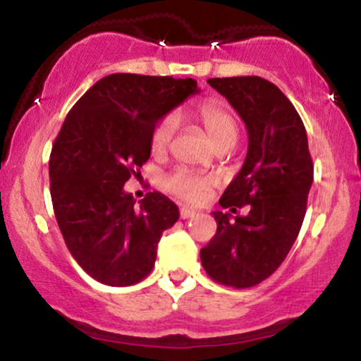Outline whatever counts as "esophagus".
<instances>
[{
  "label": "esophagus",
  "instance_id": "1",
  "mask_svg": "<svg viewBox=\"0 0 361 361\" xmlns=\"http://www.w3.org/2000/svg\"><path fill=\"white\" fill-rule=\"evenodd\" d=\"M197 215V210L190 209V207H181L180 209V217L181 219H190V217H195Z\"/></svg>",
  "mask_w": 361,
  "mask_h": 361
}]
</instances>
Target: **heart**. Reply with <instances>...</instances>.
I'll return each instance as SVG.
<instances>
[{
  "label": "heart",
  "instance_id": "1",
  "mask_svg": "<svg viewBox=\"0 0 361 361\" xmlns=\"http://www.w3.org/2000/svg\"><path fill=\"white\" fill-rule=\"evenodd\" d=\"M195 118L205 130L207 137L214 144L219 151H227L234 147L239 139V123L233 111L221 103H204L195 111ZM178 120L173 115L161 118L156 123L154 130L151 134V151L154 156H163L171 146L173 137H175ZM214 180L209 176H198L195 173L186 171V169H178V171L169 175L164 180V188L176 197L183 198L188 202H202L205 198Z\"/></svg>",
  "mask_w": 361,
  "mask_h": 361
}]
</instances>
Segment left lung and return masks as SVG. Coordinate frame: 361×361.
<instances>
[{
  "mask_svg": "<svg viewBox=\"0 0 361 361\" xmlns=\"http://www.w3.org/2000/svg\"><path fill=\"white\" fill-rule=\"evenodd\" d=\"M247 130V154L219 204L250 214L212 212L217 233L200 250L210 279L234 288L267 280L287 258L304 222L314 178L307 134L293 105L259 76L212 78Z\"/></svg>",
  "mask_w": 361,
  "mask_h": 361,
  "instance_id": "obj_1",
  "label": "left lung"
}]
</instances>
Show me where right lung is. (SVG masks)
<instances>
[{
	"mask_svg": "<svg viewBox=\"0 0 361 361\" xmlns=\"http://www.w3.org/2000/svg\"><path fill=\"white\" fill-rule=\"evenodd\" d=\"M198 91L192 78L110 74L62 123L49 159L54 214L73 258L100 283L127 287L147 276L163 231L180 219L163 193L137 207L123 185L151 156L156 123Z\"/></svg>",
	"mask_w": 361,
	"mask_h": 361,
	"instance_id": "obj_1",
	"label": "right lung"
}]
</instances>
